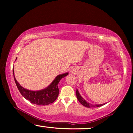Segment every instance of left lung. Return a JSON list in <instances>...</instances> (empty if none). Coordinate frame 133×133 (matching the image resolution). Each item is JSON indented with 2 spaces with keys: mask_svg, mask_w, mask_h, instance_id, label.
Returning a JSON list of instances; mask_svg holds the SVG:
<instances>
[{
  "mask_svg": "<svg viewBox=\"0 0 133 133\" xmlns=\"http://www.w3.org/2000/svg\"><path fill=\"white\" fill-rule=\"evenodd\" d=\"M76 96H77V98L78 101H79V102L81 103L82 105H83L84 107H87V108H96V107H99L103 106V105H104L105 104V103H103V104H99V105L90 104V103L87 102L85 101L82 97L77 90H76Z\"/></svg>",
  "mask_w": 133,
  "mask_h": 133,
  "instance_id": "1",
  "label": "left lung"
}]
</instances>
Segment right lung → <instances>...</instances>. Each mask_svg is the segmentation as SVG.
<instances>
[{
	"label": "right lung",
	"mask_w": 133,
	"mask_h": 133,
	"mask_svg": "<svg viewBox=\"0 0 133 133\" xmlns=\"http://www.w3.org/2000/svg\"><path fill=\"white\" fill-rule=\"evenodd\" d=\"M12 71H13L14 81L21 94L26 100L30 101L31 103L38 105H48L54 102L57 99L59 92L58 83L62 78H63L68 74V72H66L58 75L52 81V82L46 88L39 91H31L23 88L17 82L14 77V70H12Z\"/></svg>",
	"instance_id": "1"
}]
</instances>
